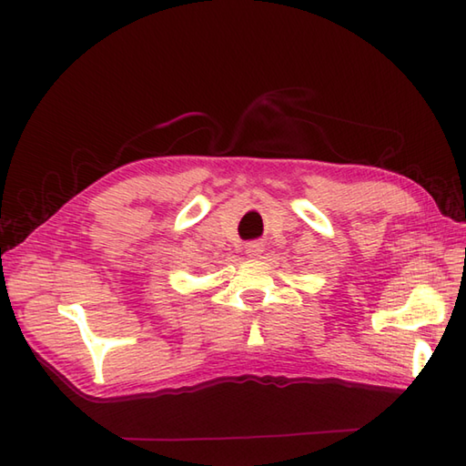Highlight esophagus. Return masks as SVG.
Returning <instances> with one entry per match:
<instances>
[{"instance_id":"obj_1","label":"esophagus","mask_w":466,"mask_h":466,"mask_svg":"<svg viewBox=\"0 0 466 466\" xmlns=\"http://www.w3.org/2000/svg\"><path fill=\"white\" fill-rule=\"evenodd\" d=\"M259 251H261V245L259 243L247 245V253H249V255H259Z\"/></svg>"}]
</instances>
